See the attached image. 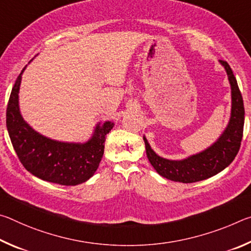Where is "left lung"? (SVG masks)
Wrapping results in <instances>:
<instances>
[{
    "label": "left lung",
    "instance_id": "1",
    "mask_svg": "<svg viewBox=\"0 0 251 251\" xmlns=\"http://www.w3.org/2000/svg\"><path fill=\"white\" fill-rule=\"evenodd\" d=\"M220 63L226 69L231 86V117L226 130L214 145L186 159L169 160L156 155L144 137L148 160L156 172L167 179L184 184L207 179L229 166L239 151L244 134V100L230 66L223 59Z\"/></svg>",
    "mask_w": 251,
    "mask_h": 251
}]
</instances>
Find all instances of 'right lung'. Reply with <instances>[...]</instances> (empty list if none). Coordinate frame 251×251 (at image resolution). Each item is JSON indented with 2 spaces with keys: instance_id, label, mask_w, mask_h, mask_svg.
I'll use <instances>...</instances> for the list:
<instances>
[{
  "instance_id": "right-lung-1",
  "label": "right lung",
  "mask_w": 251,
  "mask_h": 251,
  "mask_svg": "<svg viewBox=\"0 0 251 251\" xmlns=\"http://www.w3.org/2000/svg\"><path fill=\"white\" fill-rule=\"evenodd\" d=\"M24 69L12 88L6 108V127L16 155L25 169L41 179L64 186L82 184L99 167L106 134L114 123L97 125L93 137L85 144L52 141L36 133L24 122L19 109V90Z\"/></svg>"
}]
</instances>
